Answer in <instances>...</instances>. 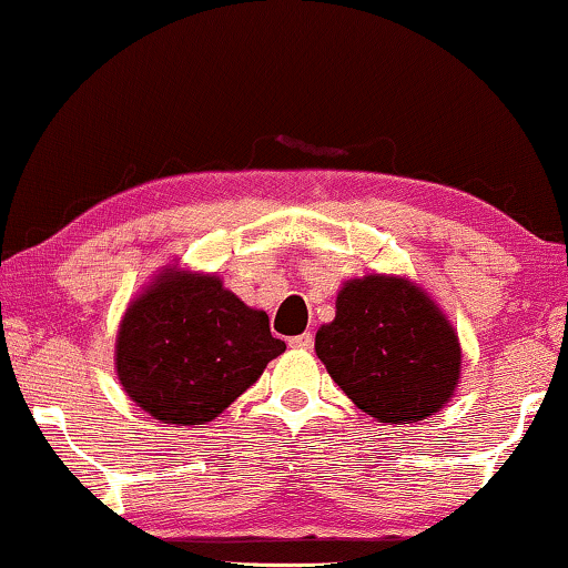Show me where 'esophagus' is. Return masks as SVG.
<instances>
[{"mask_svg": "<svg viewBox=\"0 0 568 568\" xmlns=\"http://www.w3.org/2000/svg\"><path fill=\"white\" fill-rule=\"evenodd\" d=\"M287 344H291L293 349H311V346H313V334L311 332H303L298 336L287 338Z\"/></svg>", "mask_w": 568, "mask_h": 568, "instance_id": "1", "label": "esophagus"}]
</instances>
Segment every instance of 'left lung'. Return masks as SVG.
I'll return each mask as SVG.
<instances>
[{
    "mask_svg": "<svg viewBox=\"0 0 568 568\" xmlns=\"http://www.w3.org/2000/svg\"><path fill=\"white\" fill-rule=\"evenodd\" d=\"M316 354L354 405L379 423H416L459 383L454 328L426 293L400 277L349 281L336 318L316 334Z\"/></svg>",
    "mask_w": 568,
    "mask_h": 568,
    "instance_id": "8db88e82",
    "label": "left lung"
}]
</instances>
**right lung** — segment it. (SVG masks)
<instances>
[{"label":"right lung","instance_id":"add662e5","mask_svg":"<svg viewBox=\"0 0 568 568\" xmlns=\"http://www.w3.org/2000/svg\"><path fill=\"white\" fill-rule=\"evenodd\" d=\"M283 352L267 313L244 306L219 277L165 273L126 311L116 375L152 418L201 426Z\"/></svg>","mask_w":568,"mask_h":568}]
</instances>
